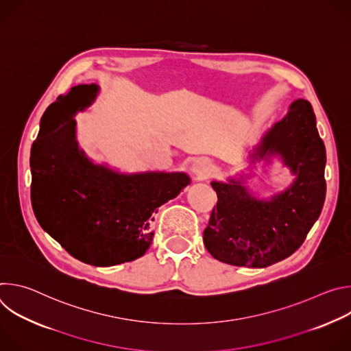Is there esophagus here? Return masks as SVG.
Returning a JSON list of instances; mask_svg holds the SVG:
<instances>
[{"instance_id":"esophagus-1","label":"esophagus","mask_w":351,"mask_h":351,"mask_svg":"<svg viewBox=\"0 0 351 351\" xmlns=\"http://www.w3.org/2000/svg\"><path fill=\"white\" fill-rule=\"evenodd\" d=\"M213 171V164L208 158L202 157L197 158L191 165V172L197 178H207Z\"/></svg>"}]
</instances>
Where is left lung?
I'll list each match as a JSON object with an SVG mask.
<instances>
[{
  "label": "left lung",
  "mask_w": 351,
  "mask_h": 351,
  "mask_svg": "<svg viewBox=\"0 0 351 351\" xmlns=\"http://www.w3.org/2000/svg\"><path fill=\"white\" fill-rule=\"evenodd\" d=\"M272 158H279L294 179L269 198L256 197L244 186L250 176L211 182L218 203L203 240L215 260L269 267L291 256L319 218L326 195V149L307 99L293 101L285 118L264 133L248 156L250 168Z\"/></svg>",
  "instance_id": "obj_1"
}]
</instances>
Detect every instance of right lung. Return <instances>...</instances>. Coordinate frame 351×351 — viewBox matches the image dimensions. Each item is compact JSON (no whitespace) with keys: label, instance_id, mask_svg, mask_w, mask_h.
<instances>
[{"label":"right lung","instance_id":"obj_1","mask_svg":"<svg viewBox=\"0 0 351 351\" xmlns=\"http://www.w3.org/2000/svg\"><path fill=\"white\" fill-rule=\"evenodd\" d=\"M97 84H79L60 95L49 110L88 108ZM71 117L54 133L41 126L30 152V198L40 226L76 260L112 267L141 257L152 244L158 207L187 184L184 172L125 173L93 162L76 140Z\"/></svg>","mask_w":351,"mask_h":351}]
</instances>
